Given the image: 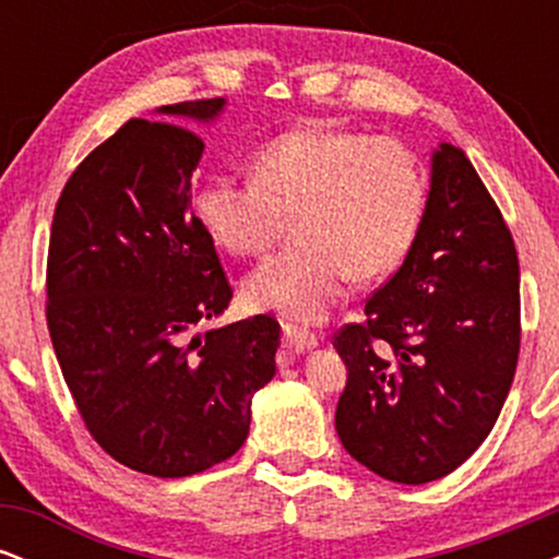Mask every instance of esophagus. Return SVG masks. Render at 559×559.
Here are the masks:
<instances>
[{
    "label": "esophagus",
    "mask_w": 559,
    "mask_h": 559,
    "mask_svg": "<svg viewBox=\"0 0 559 559\" xmlns=\"http://www.w3.org/2000/svg\"><path fill=\"white\" fill-rule=\"evenodd\" d=\"M284 346H286V349L297 352V355H305V352L316 349L318 336L312 331L299 329V325L284 323Z\"/></svg>",
    "instance_id": "34e87169"
}]
</instances>
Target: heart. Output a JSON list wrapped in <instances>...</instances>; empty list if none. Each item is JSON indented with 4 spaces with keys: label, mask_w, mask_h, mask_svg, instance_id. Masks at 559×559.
Returning <instances> with one entry per match:
<instances>
[{
    "label": "heart",
    "mask_w": 559,
    "mask_h": 559,
    "mask_svg": "<svg viewBox=\"0 0 559 559\" xmlns=\"http://www.w3.org/2000/svg\"><path fill=\"white\" fill-rule=\"evenodd\" d=\"M252 183L207 178L194 194L199 226L230 258L288 241L243 281L252 310L312 323L329 316L344 278L376 281L400 267L426 207V173L396 139L292 128L249 163Z\"/></svg>",
    "instance_id": "1"
}]
</instances>
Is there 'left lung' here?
Listing matches in <instances>:
<instances>
[{
	"label": "left lung",
	"instance_id": "8db88e82",
	"mask_svg": "<svg viewBox=\"0 0 559 559\" xmlns=\"http://www.w3.org/2000/svg\"><path fill=\"white\" fill-rule=\"evenodd\" d=\"M346 370L336 431L376 476L420 486L460 467L497 423L521 352L510 228L463 150L441 141L402 267L333 338Z\"/></svg>",
	"mask_w": 559,
	"mask_h": 559
}]
</instances>
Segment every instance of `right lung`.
<instances>
[{"label":"right lung","instance_id":"1","mask_svg":"<svg viewBox=\"0 0 559 559\" xmlns=\"http://www.w3.org/2000/svg\"><path fill=\"white\" fill-rule=\"evenodd\" d=\"M226 99L131 118L75 168L52 221L47 323L83 423L110 457L157 478L241 449L252 396L275 376L271 316L199 333L230 301L215 243L191 213V176Z\"/></svg>","mask_w":559,"mask_h":559}]
</instances>
